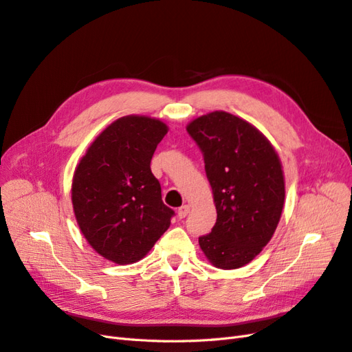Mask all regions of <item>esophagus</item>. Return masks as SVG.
I'll return each mask as SVG.
<instances>
[{"mask_svg": "<svg viewBox=\"0 0 352 352\" xmlns=\"http://www.w3.org/2000/svg\"><path fill=\"white\" fill-rule=\"evenodd\" d=\"M189 212V206H182L177 210V217L179 219H185Z\"/></svg>", "mask_w": 352, "mask_h": 352, "instance_id": "1", "label": "esophagus"}]
</instances>
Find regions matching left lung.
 <instances>
[{"label": "left lung", "instance_id": "left-lung-1", "mask_svg": "<svg viewBox=\"0 0 352 352\" xmlns=\"http://www.w3.org/2000/svg\"><path fill=\"white\" fill-rule=\"evenodd\" d=\"M188 133L204 157L217 220L198 238L208 261L239 269L261 252L278 228L285 179L278 153L258 129L226 111L192 120Z\"/></svg>", "mask_w": 352, "mask_h": 352}]
</instances>
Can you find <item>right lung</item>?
<instances>
[{
    "label": "right lung",
    "instance_id": "obj_1",
    "mask_svg": "<svg viewBox=\"0 0 352 352\" xmlns=\"http://www.w3.org/2000/svg\"><path fill=\"white\" fill-rule=\"evenodd\" d=\"M166 133L162 120L120 117L97 136L74 170L78 225L91 247L116 264L144 258L175 216L150 167Z\"/></svg>",
    "mask_w": 352,
    "mask_h": 352
}]
</instances>
